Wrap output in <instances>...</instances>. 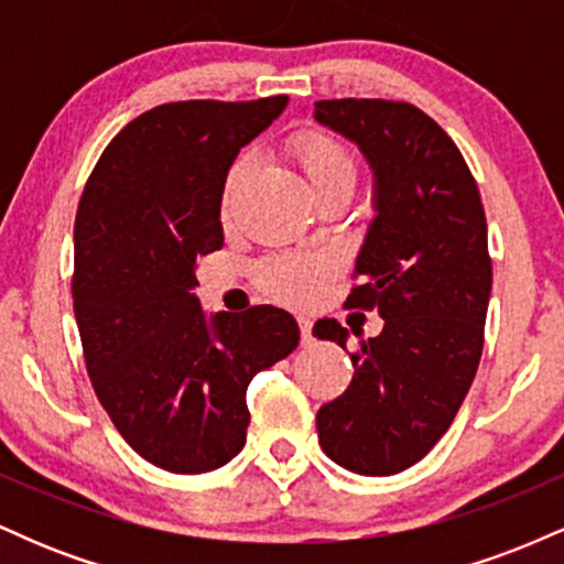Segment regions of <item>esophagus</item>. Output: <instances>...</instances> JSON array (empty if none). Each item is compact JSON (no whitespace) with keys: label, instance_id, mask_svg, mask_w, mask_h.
<instances>
[{"label":"esophagus","instance_id":"34e87169","mask_svg":"<svg viewBox=\"0 0 564 564\" xmlns=\"http://www.w3.org/2000/svg\"><path fill=\"white\" fill-rule=\"evenodd\" d=\"M300 332H302V345H310L313 341V321L307 318V315H300Z\"/></svg>","mask_w":564,"mask_h":564}]
</instances>
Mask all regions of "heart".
I'll use <instances>...</instances> for the list:
<instances>
[{
	"label": "heart",
	"instance_id": "1",
	"mask_svg": "<svg viewBox=\"0 0 564 564\" xmlns=\"http://www.w3.org/2000/svg\"><path fill=\"white\" fill-rule=\"evenodd\" d=\"M296 170L302 172L310 193H318L332 185H355V156L345 142H339L326 132H300L289 145ZM249 166V159H238L232 164L225 183V200L232 196ZM332 275V260L321 254H281L262 262L260 283L264 291L283 302H310L321 294Z\"/></svg>",
	"mask_w": 564,
	"mask_h": 564
}]
</instances>
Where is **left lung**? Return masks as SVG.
<instances>
[{
    "mask_svg": "<svg viewBox=\"0 0 564 564\" xmlns=\"http://www.w3.org/2000/svg\"><path fill=\"white\" fill-rule=\"evenodd\" d=\"M313 116L371 166L373 219L347 304L384 321L371 339L352 328V381L321 405L318 440L355 475H398L435 448L480 366L494 283L480 191L453 140L416 106L321 100ZM313 334L347 349L339 321L323 318Z\"/></svg>",
    "mask_w": 564,
    "mask_h": 564,
    "instance_id": "obj_1",
    "label": "left lung"
}]
</instances>
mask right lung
I'll return each mask as SVG.
<instances>
[{
	"label": "right lung",
	"mask_w": 564,
	"mask_h": 564,
	"mask_svg": "<svg viewBox=\"0 0 564 564\" xmlns=\"http://www.w3.org/2000/svg\"><path fill=\"white\" fill-rule=\"evenodd\" d=\"M286 95L166 102L108 142L74 225V313L89 379L121 437L174 475H204L246 443V387L300 345L273 304L206 315L198 257L223 246L225 180Z\"/></svg>",
	"instance_id": "1"
}]
</instances>
